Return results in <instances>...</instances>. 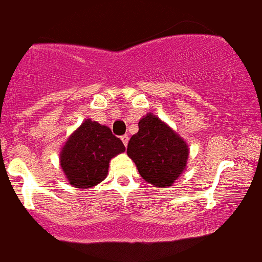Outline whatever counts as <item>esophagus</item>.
Masks as SVG:
<instances>
[{
	"mask_svg": "<svg viewBox=\"0 0 262 262\" xmlns=\"http://www.w3.org/2000/svg\"><path fill=\"white\" fill-rule=\"evenodd\" d=\"M121 141H122V143H124L125 147L127 146V143H128V136H127V135H124V136H121Z\"/></svg>",
	"mask_w": 262,
	"mask_h": 262,
	"instance_id": "obj_1",
	"label": "esophagus"
}]
</instances>
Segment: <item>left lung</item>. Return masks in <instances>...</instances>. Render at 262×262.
<instances>
[{
  "mask_svg": "<svg viewBox=\"0 0 262 262\" xmlns=\"http://www.w3.org/2000/svg\"><path fill=\"white\" fill-rule=\"evenodd\" d=\"M127 155L147 183L164 187L183 173L189 149L183 138L148 114L140 120L138 132L128 141Z\"/></svg>",
  "mask_w": 262,
  "mask_h": 262,
  "instance_id": "obj_1",
  "label": "left lung"
}]
</instances>
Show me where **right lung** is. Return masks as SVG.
I'll return each mask as SVG.
<instances>
[{
    "label": "right lung",
    "instance_id": "add662e5",
    "mask_svg": "<svg viewBox=\"0 0 262 262\" xmlns=\"http://www.w3.org/2000/svg\"><path fill=\"white\" fill-rule=\"evenodd\" d=\"M124 150L109 127L85 120L64 144L61 167L71 185L88 189L105 179L110 159Z\"/></svg>",
    "mask_w": 262,
    "mask_h": 262
}]
</instances>
